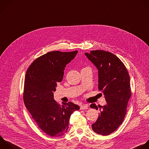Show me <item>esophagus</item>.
Listing matches in <instances>:
<instances>
[{
    "label": "esophagus",
    "mask_w": 149,
    "mask_h": 149,
    "mask_svg": "<svg viewBox=\"0 0 149 149\" xmlns=\"http://www.w3.org/2000/svg\"><path fill=\"white\" fill-rule=\"evenodd\" d=\"M88 106L87 104H84V105H82L80 106V109L82 110L86 109H88Z\"/></svg>",
    "instance_id": "1"
}]
</instances>
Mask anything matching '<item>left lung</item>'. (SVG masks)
<instances>
[{"instance_id": "obj_1", "label": "left lung", "mask_w": 149, "mask_h": 149, "mask_svg": "<svg viewBox=\"0 0 149 149\" xmlns=\"http://www.w3.org/2000/svg\"><path fill=\"white\" fill-rule=\"evenodd\" d=\"M85 55L98 70V89L104 93L107 104L100 106V113L92 124V130L107 136L115 132L122 123L131 96L130 77L120 60L113 54L93 50ZM92 108L98 109L92 104Z\"/></svg>"}]
</instances>
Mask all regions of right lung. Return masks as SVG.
Instances as JSON below:
<instances>
[{
    "instance_id": "right-lung-1",
    "label": "right lung",
    "mask_w": 149,
    "mask_h": 149,
    "mask_svg": "<svg viewBox=\"0 0 149 149\" xmlns=\"http://www.w3.org/2000/svg\"><path fill=\"white\" fill-rule=\"evenodd\" d=\"M78 51L48 52L37 58L27 69L24 81L25 106L39 128L48 136L58 137L68 130L71 114L79 107L70 102L60 106L54 100V92L61 82L66 65Z\"/></svg>"
}]
</instances>
